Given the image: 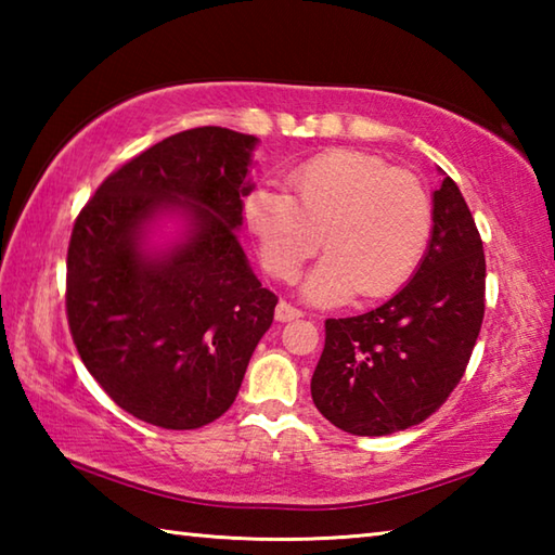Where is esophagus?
<instances>
[{
	"label": "esophagus",
	"mask_w": 555,
	"mask_h": 555,
	"mask_svg": "<svg viewBox=\"0 0 555 555\" xmlns=\"http://www.w3.org/2000/svg\"><path fill=\"white\" fill-rule=\"evenodd\" d=\"M300 315H304V311H300V308H296V306L286 304V300H281V304L276 306V321L279 323L296 321V318H300Z\"/></svg>",
	"instance_id": "obj_1"
}]
</instances>
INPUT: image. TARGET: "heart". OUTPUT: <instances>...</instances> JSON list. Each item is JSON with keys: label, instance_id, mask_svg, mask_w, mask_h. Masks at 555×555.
Here are the masks:
<instances>
[{"label": "heart", "instance_id": "1", "mask_svg": "<svg viewBox=\"0 0 555 555\" xmlns=\"http://www.w3.org/2000/svg\"><path fill=\"white\" fill-rule=\"evenodd\" d=\"M286 183L288 195L269 188L249 193L244 218L279 281H294L323 244L327 255L304 286L313 304H343L357 291L364 298L389 296L424 259L434 205L406 168L333 149L296 166Z\"/></svg>", "mask_w": 555, "mask_h": 555}]
</instances>
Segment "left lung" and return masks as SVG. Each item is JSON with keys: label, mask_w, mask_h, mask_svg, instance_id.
Masks as SVG:
<instances>
[{"label": "left lung", "mask_w": 555, "mask_h": 555, "mask_svg": "<svg viewBox=\"0 0 555 555\" xmlns=\"http://www.w3.org/2000/svg\"><path fill=\"white\" fill-rule=\"evenodd\" d=\"M485 318V251L450 176L434 193V234L413 279L387 304L327 318L311 379L315 409L352 436L426 421L463 379Z\"/></svg>", "instance_id": "8db88e82"}]
</instances>
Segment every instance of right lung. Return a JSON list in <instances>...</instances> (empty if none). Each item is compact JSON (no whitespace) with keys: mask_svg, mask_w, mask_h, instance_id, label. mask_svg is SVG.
Masks as SVG:
<instances>
[{"mask_svg":"<svg viewBox=\"0 0 555 555\" xmlns=\"http://www.w3.org/2000/svg\"><path fill=\"white\" fill-rule=\"evenodd\" d=\"M257 139L195 127L100 183L73 224L65 313L107 397L168 430L212 424L232 406L276 294L251 274L237 237ZM183 209L192 234L164 258L141 251L143 224Z\"/></svg>","mask_w":555,"mask_h":555,"instance_id":"add662e5","label":"right lung"}]
</instances>
